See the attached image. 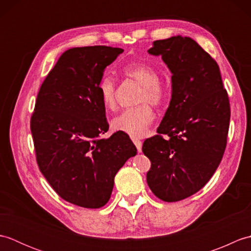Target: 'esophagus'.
<instances>
[{
	"label": "esophagus",
	"mask_w": 251,
	"mask_h": 251,
	"mask_svg": "<svg viewBox=\"0 0 251 251\" xmlns=\"http://www.w3.org/2000/svg\"><path fill=\"white\" fill-rule=\"evenodd\" d=\"M132 141H134V143H135V146H136V148H137L138 152H141V149H142V142H141L140 140H138V139H132Z\"/></svg>",
	"instance_id": "esophagus-1"
}]
</instances>
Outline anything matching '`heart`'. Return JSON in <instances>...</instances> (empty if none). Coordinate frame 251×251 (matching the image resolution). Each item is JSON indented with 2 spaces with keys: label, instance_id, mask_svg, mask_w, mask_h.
I'll list each match as a JSON object with an SVG mask.
<instances>
[{
  "label": "heart",
  "instance_id": "b5f03b06",
  "mask_svg": "<svg viewBox=\"0 0 251 251\" xmlns=\"http://www.w3.org/2000/svg\"><path fill=\"white\" fill-rule=\"evenodd\" d=\"M123 71L125 75L135 79L142 86L139 102L149 101L154 105H159L166 99V89L158 81V72L150 65L142 62L130 63ZM98 93L104 108L110 110L115 108V84L110 76L101 78ZM153 120L154 112L150 104L143 103L121 112L112 120L111 125L115 131L124 132L131 138H141L148 132Z\"/></svg>",
  "mask_w": 251,
  "mask_h": 251
}]
</instances>
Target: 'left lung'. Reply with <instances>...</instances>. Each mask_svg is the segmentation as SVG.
I'll return each instance as SVG.
<instances>
[{
    "label": "left lung",
    "instance_id": "1",
    "mask_svg": "<svg viewBox=\"0 0 251 251\" xmlns=\"http://www.w3.org/2000/svg\"><path fill=\"white\" fill-rule=\"evenodd\" d=\"M162 56L172 72V99L156 135L142 152L151 161L149 188L165 201L195 194L215 174L226 147L230 103L219 66L191 37L154 41L148 50Z\"/></svg>",
    "mask_w": 251,
    "mask_h": 251
}]
</instances>
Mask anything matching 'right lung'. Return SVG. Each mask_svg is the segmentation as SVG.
<instances>
[{"mask_svg":"<svg viewBox=\"0 0 251 251\" xmlns=\"http://www.w3.org/2000/svg\"><path fill=\"white\" fill-rule=\"evenodd\" d=\"M124 51L108 46L73 47L42 84L31 117L36 162L61 199L84 208L104 206L114 177L137 149L128 135L109 138L98 85L104 69Z\"/></svg>","mask_w":251,"mask_h":251,"instance_id":"add662e5","label":"right lung"}]
</instances>
